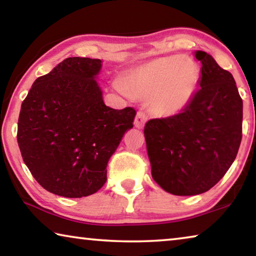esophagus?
<instances>
[{
	"instance_id": "1",
	"label": "esophagus",
	"mask_w": 256,
	"mask_h": 256,
	"mask_svg": "<svg viewBox=\"0 0 256 256\" xmlns=\"http://www.w3.org/2000/svg\"><path fill=\"white\" fill-rule=\"evenodd\" d=\"M146 120H148V116H146V112H138L136 120H134V125H136V128H142L144 126Z\"/></svg>"
}]
</instances>
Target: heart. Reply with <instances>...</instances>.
Segmentation results:
<instances>
[{"instance_id":"1","label":"heart","mask_w":256,"mask_h":256,"mask_svg":"<svg viewBox=\"0 0 256 256\" xmlns=\"http://www.w3.org/2000/svg\"><path fill=\"white\" fill-rule=\"evenodd\" d=\"M200 68L188 56H166L150 60L136 68L126 80L134 96L149 99L154 114L170 116L188 106L196 92ZM122 92L124 86H118Z\"/></svg>"}]
</instances>
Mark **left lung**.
Masks as SVG:
<instances>
[{
    "mask_svg": "<svg viewBox=\"0 0 256 256\" xmlns=\"http://www.w3.org/2000/svg\"><path fill=\"white\" fill-rule=\"evenodd\" d=\"M200 86L183 110L146 122L144 136L152 178L174 196H196L218 183L242 141V100L232 73L198 50Z\"/></svg>",
    "mask_w": 256,
    "mask_h": 256,
    "instance_id": "1",
    "label": "left lung"
}]
</instances>
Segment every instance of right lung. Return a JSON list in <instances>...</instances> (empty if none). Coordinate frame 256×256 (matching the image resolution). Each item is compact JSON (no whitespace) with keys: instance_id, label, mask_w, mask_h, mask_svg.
I'll return each mask as SVG.
<instances>
[{"instance_id":"add662e5","label":"right lung","mask_w":256,"mask_h":256,"mask_svg":"<svg viewBox=\"0 0 256 256\" xmlns=\"http://www.w3.org/2000/svg\"><path fill=\"white\" fill-rule=\"evenodd\" d=\"M102 60L68 58L34 82L21 105L16 140L34 178L64 198L96 193L107 164L133 128L132 107L105 105L94 78Z\"/></svg>"}]
</instances>
